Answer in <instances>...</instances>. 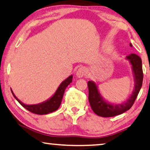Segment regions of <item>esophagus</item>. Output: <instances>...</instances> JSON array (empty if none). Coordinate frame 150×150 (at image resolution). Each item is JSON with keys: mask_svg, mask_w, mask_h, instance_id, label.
Returning <instances> with one entry per match:
<instances>
[{"mask_svg": "<svg viewBox=\"0 0 150 150\" xmlns=\"http://www.w3.org/2000/svg\"><path fill=\"white\" fill-rule=\"evenodd\" d=\"M86 74H87L86 69L83 67H79L77 69V72H76V75H77V77L79 78H81L83 77H84Z\"/></svg>", "mask_w": 150, "mask_h": 150, "instance_id": "obj_1", "label": "esophagus"}]
</instances>
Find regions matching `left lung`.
Segmentation results:
<instances>
[{
  "instance_id": "8db88e82",
  "label": "left lung",
  "mask_w": 150,
  "mask_h": 150,
  "mask_svg": "<svg viewBox=\"0 0 150 150\" xmlns=\"http://www.w3.org/2000/svg\"><path fill=\"white\" fill-rule=\"evenodd\" d=\"M130 46H133L131 43ZM125 59L129 61V63L131 64L135 81V86L132 93L126 101L120 104L109 102L102 96L98 89V85L94 81H89L88 83L89 104L93 111L98 116L102 117H112L121 115L131 108L137 98L142 86L144 78L142 59L135 54H131L126 57Z\"/></svg>"
}]
</instances>
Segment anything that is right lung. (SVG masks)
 <instances>
[{
    "instance_id": "1",
    "label": "right lung",
    "mask_w": 150,
    "mask_h": 150,
    "mask_svg": "<svg viewBox=\"0 0 150 150\" xmlns=\"http://www.w3.org/2000/svg\"><path fill=\"white\" fill-rule=\"evenodd\" d=\"M72 79L73 75H71L59 85V88H57V91H55L53 96L46 101L37 104H25L23 103L21 100H19L16 97L12 89H11V90L15 99L27 110L32 112L33 113L37 114V115H47V114L56 111L59 108V106H61L62 98H63L64 90H65L67 87L72 82Z\"/></svg>"
}]
</instances>
